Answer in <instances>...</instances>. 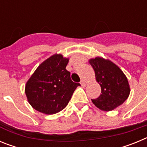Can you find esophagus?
Returning <instances> with one entry per match:
<instances>
[{
  "label": "esophagus",
  "mask_w": 147,
  "mask_h": 147,
  "mask_svg": "<svg viewBox=\"0 0 147 147\" xmlns=\"http://www.w3.org/2000/svg\"><path fill=\"white\" fill-rule=\"evenodd\" d=\"M80 84H81V85L82 87H85V85H86V83H85V82L84 81V80H81V82H80Z\"/></svg>",
  "instance_id": "obj_1"
}]
</instances>
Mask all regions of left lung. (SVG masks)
Segmentation results:
<instances>
[{
  "mask_svg": "<svg viewBox=\"0 0 147 147\" xmlns=\"http://www.w3.org/2000/svg\"><path fill=\"white\" fill-rule=\"evenodd\" d=\"M96 81L102 88L97 98L91 99L100 110L110 111L122 105L129 95L128 81L121 70L110 60L101 57L90 59Z\"/></svg>",
  "mask_w": 147,
  "mask_h": 147,
  "instance_id": "obj_1",
  "label": "left lung"
}]
</instances>
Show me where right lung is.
Segmentation results:
<instances>
[{"mask_svg": "<svg viewBox=\"0 0 147 147\" xmlns=\"http://www.w3.org/2000/svg\"><path fill=\"white\" fill-rule=\"evenodd\" d=\"M68 59L54 54L44 61L26 85V95L34 109L42 113L55 114L67 106L80 83L71 80L65 69Z\"/></svg>", "mask_w": 147, "mask_h": 147, "instance_id": "1", "label": "right lung"}]
</instances>
